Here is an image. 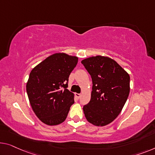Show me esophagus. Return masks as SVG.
Wrapping results in <instances>:
<instances>
[{
	"instance_id": "esophagus-1",
	"label": "esophagus",
	"mask_w": 155,
	"mask_h": 155,
	"mask_svg": "<svg viewBox=\"0 0 155 155\" xmlns=\"http://www.w3.org/2000/svg\"><path fill=\"white\" fill-rule=\"evenodd\" d=\"M75 97L77 99H79L81 97V94H79V93H75Z\"/></svg>"
}]
</instances>
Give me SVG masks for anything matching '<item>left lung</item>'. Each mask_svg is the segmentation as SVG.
<instances>
[{
	"label": "left lung",
	"instance_id": "obj_1",
	"mask_svg": "<svg viewBox=\"0 0 155 155\" xmlns=\"http://www.w3.org/2000/svg\"><path fill=\"white\" fill-rule=\"evenodd\" d=\"M91 76V99L84 110L87 120L104 126L117 117L127 100L130 77L114 60L97 55L81 61Z\"/></svg>",
	"mask_w": 155,
	"mask_h": 155
}]
</instances>
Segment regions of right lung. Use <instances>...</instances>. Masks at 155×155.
I'll use <instances>...</instances> for the list:
<instances>
[{
  "label": "right lung",
  "mask_w": 155,
  "mask_h": 155,
  "mask_svg": "<svg viewBox=\"0 0 155 155\" xmlns=\"http://www.w3.org/2000/svg\"><path fill=\"white\" fill-rule=\"evenodd\" d=\"M78 58L66 54H53L31 71L26 84L30 104L37 117L48 125H57L66 119L74 103L69 91L70 73Z\"/></svg>",
  "instance_id": "right-lung-1"
}]
</instances>
